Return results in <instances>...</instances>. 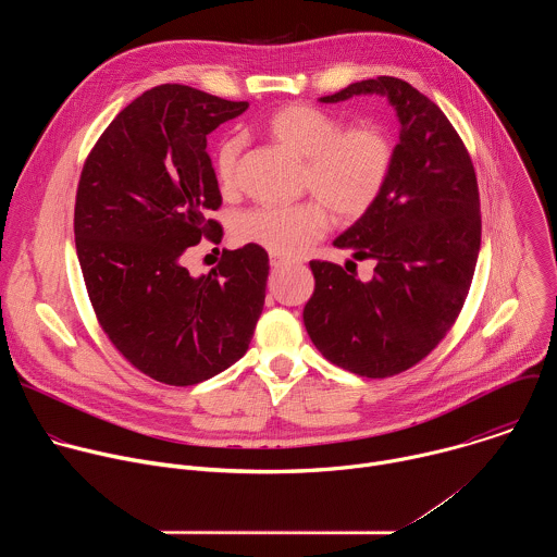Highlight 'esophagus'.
Segmentation results:
<instances>
[{"mask_svg":"<svg viewBox=\"0 0 557 557\" xmlns=\"http://www.w3.org/2000/svg\"><path fill=\"white\" fill-rule=\"evenodd\" d=\"M290 262L288 260H284V258H280V256H271V267L273 269H284V267H288Z\"/></svg>","mask_w":557,"mask_h":557,"instance_id":"obj_1","label":"esophagus"}]
</instances>
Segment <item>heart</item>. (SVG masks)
<instances>
[{
  "instance_id": "b5f03b06",
  "label": "heart",
  "mask_w": 557,
  "mask_h": 557,
  "mask_svg": "<svg viewBox=\"0 0 557 557\" xmlns=\"http://www.w3.org/2000/svg\"><path fill=\"white\" fill-rule=\"evenodd\" d=\"M271 138L306 161L304 189L317 200L299 205H260L237 220V237L273 256H301L326 233L331 215L339 222L363 218L383 194L392 174L394 147L385 127L344 121L308 103H288L264 123ZM245 149L240 134L226 136L215 149V176L222 189L237 181Z\"/></svg>"
}]
</instances>
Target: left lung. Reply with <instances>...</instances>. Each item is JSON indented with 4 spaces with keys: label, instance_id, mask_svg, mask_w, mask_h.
<instances>
[{
    "label": "left lung",
    "instance_id": "left-lung-1",
    "mask_svg": "<svg viewBox=\"0 0 557 557\" xmlns=\"http://www.w3.org/2000/svg\"><path fill=\"white\" fill-rule=\"evenodd\" d=\"M357 95L385 97L401 123L383 194L333 243L376 267L361 282L348 267L312 260L304 326L335 366L383 379L419 363L454 326L481 251V198L471 158L434 101L396 76L320 101Z\"/></svg>",
    "mask_w": 557,
    "mask_h": 557
}]
</instances>
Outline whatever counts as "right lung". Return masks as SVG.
<instances>
[{
	"instance_id": "obj_1",
	"label": "right lung",
	"mask_w": 557,
	"mask_h": 557,
	"mask_svg": "<svg viewBox=\"0 0 557 557\" xmlns=\"http://www.w3.org/2000/svg\"><path fill=\"white\" fill-rule=\"evenodd\" d=\"M247 108L189 86L151 88L108 125L78 181L74 243L97 320L134 368L168 385H196L245 357L264 308V249L222 251L198 277L185 267L202 237L222 240L207 136Z\"/></svg>"
}]
</instances>
